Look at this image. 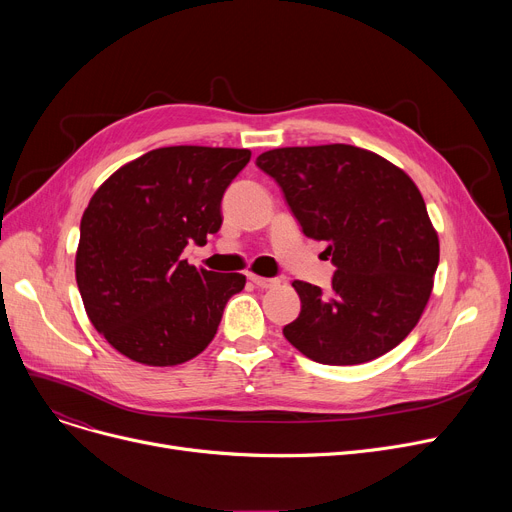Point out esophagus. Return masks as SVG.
<instances>
[{
	"label": "esophagus",
	"instance_id": "34e87169",
	"mask_svg": "<svg viewBox=\"0 0 512 512\" xmlns=\"http://www.w3.org/2000/svg\"><path fill=\"white\" fill-rule=\"evenodd\" d=\"M251 278V282L257 286V288H276L278 284H280V280L278 278H259V276H255V274H251L249 276Z\"/></svg>",
	"mask_w": 512,
	"mask_h": 512
}]
</instances>
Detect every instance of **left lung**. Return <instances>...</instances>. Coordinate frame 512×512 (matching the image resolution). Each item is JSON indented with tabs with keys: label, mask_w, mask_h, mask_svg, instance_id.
I'll use <instances>...</instances> for the list:
<instances>
[{
	"label": "left lung",
	"mask_w": 512,
	"mask_h": 512,
	"mask_svg": "<svg viewBox=\"0 0 512 512\" xmlns=\"http://www.w3.org/2000/svg\"><path fill=\"white\" fill-rule=\"evenodd\" d=\"M255 164L272 176L303 234L326 240L330 292L294 280L301 313L286 340L311 361L359 365L409 336L429 301L438 234L415 182L388 159L353 145L284 147Z\"/></svg>",
	"instance_id": "obj_1"
}]
</instances>
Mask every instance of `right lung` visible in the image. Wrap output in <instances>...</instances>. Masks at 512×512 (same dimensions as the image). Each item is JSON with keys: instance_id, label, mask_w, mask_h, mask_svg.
Segmentation results:
<instances>
[{"instance_id": "1", "label": "right lung", "mask_w": 512, "mask_h": 512, "mask_svg": "<svg viewBox=\"0 0 512 512\" xmlns=\"http://www.w3.org/2000/svg\"><path fill=\"white\" fill-rule=\"evenodd\" d=\"M249 149H153L107 178L80 220L76 284L91 324L124 357L180 365L213 340L242 274L182 259L222 226V197Z\"/></svg>"}]
</instances>
